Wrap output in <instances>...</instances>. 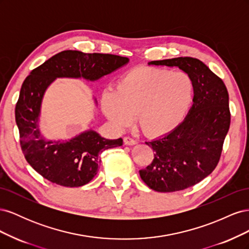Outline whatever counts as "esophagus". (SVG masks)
Segmentation results:
<instances>
[{
  "label": "esophagus",
  "mask_w": 249,
  "mask_h": 249,
  "mask_svg": "<svg viewBox=\"0 0 249 249\" xmlns=\"http://www.w3.org/2000/svg\"><path fill=\"white\" fill-rule=\"evenodd\" d=\"M124 144H126V145H134V144H136V140H134L133 138H131V137H129V136L124 137Z\"/></svg>",
  "instance_id": "34e87169"
}]
</instances>
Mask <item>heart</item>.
I'll use <instances>...</instances> for the list:
<instances>
[{"instance_id":"obj_1","label":"heart","mask_w":249,"mask_h":249,"mask_svg":"<svg viewBox=\"0 0 249 249\" xmlns=\"http://www.w3.org/2000/svg\"><path fill=\"white\" fill-rule=\"evenodd\" d=\"M194 95L189 74L138 67L120 78L114 91L102 97L104 114L118 129L129 125L133 115L143 134L165 136L183 122Z\"/></svg>"}]
</instances>
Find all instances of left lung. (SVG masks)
Masks as SVG:
<instances>
[{"mask_svg":"<svg viewBox=\"0 0 249 249\" xmlns=\"http://www.w3.org/2000/svg\"><path fill=\"white\" fill-rule=\"evenodd\" d=\"M148 65L178 66L194 84L193 105L176 130L145 142L154 160L140 177L157 192H176L199 183L212 172L222 153L231 124L229 92L223 81L192 57L150 61Z\"/></svg>","mask_w":249,"mask_h":249,"instance_id":"1","label":"left lung"}]
</instances>
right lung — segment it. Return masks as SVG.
<instances>
[{"label": "right lung", "instance_id": "obj_1", "mask_svg": "<svg viewBox=\"0 0 249 249\" xmlns=\"http://www.w3.org/2000/svg\"><path fill=\"white\" fill-rule=\"evenodd\" d=\"M129 62L126 57L63 51L36 67L26 78L16 106L19 141L27 162L41 177L64 187L88 184L97 173L100 153L123 145V139H105L89 130L69 141L44 139L38 117L44 92L57 78H84L95 81Z\"/></svg>", "mask_w": 249, "mask_h": 249}]
</instances>
